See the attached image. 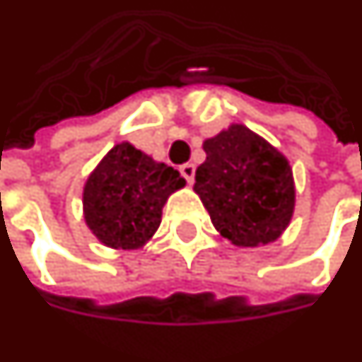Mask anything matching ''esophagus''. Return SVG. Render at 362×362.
<instances>
[{"label":"esophagus","instance_id":"esophagus-1","mask_svg":"<svg viewBox=\"0 0 362 362\" xmlns=\"http://www.w3.org/2000/svg\"><path fill=\"white\" fill-rule=\"evenodd\" d=\"M180 174L186 178V182H188L189 186L194 184V176H196V166L192 163H186V164H182L180 166Z\"/></svg>","mask_w":362,"mask_h":362}]
</instances>
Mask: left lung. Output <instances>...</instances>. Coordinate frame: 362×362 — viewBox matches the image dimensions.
I'll use <instances>...</instances> for the list:
<instances>
[{
	"label": "left lung",
	"instance_id": "obj_1",
	"mask_svg": "<svg viewBox=\"0 0 362 362\" xmlns=\"http://www.w3.org/2000/svg\"><path fill=\"white\" fill-rule=\"evenodd\" d=\"M206 163L194 189L211 223L237 247L276 241L294 214V178L286 156L245 125L204 143Z\"/></svg>",
	"mask_w": 362,
	"mask_h": 362
}]
</instances>
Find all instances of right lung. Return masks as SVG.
<instances>
[{
    "instance_id": "obj_1",
    "label": "right lung",
    "mask_w": 362,
    "mask_h": 362,
    "mask_svg": "<svg viewBox=\"0 0 362 362\" xmlns=\"http://www.w3.org/2000/svg\"><path fill=\"white\" fill-rule=\"evenodd\" d=\"M184 184L173 166L129 143L115 145L86 182V223L111 249H139L158 229L168 196Z\"/></svg>"
}]
</instances>
